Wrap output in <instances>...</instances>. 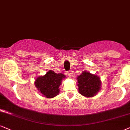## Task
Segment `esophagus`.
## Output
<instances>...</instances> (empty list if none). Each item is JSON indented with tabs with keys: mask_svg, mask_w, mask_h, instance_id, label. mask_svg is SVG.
I'll use <instances>...</instances> for the list:
<instances>
[{
	"mask_svg": "<svg viewBox=\"0 0 130 130\" xmlns=\"http://www.w3.org/2000/svg\"><path fill=\"white\" fill-rule=\"evenodd\" d=\"M67 75H68V76L69 78H71L72 75H71V73H70V72H68V73H67Z\"/></svg>",
	"mask_w": 130,
	"mask_h": 130,
	"instance_id": "1",
	"label": "esophagus"
}]
</instances>
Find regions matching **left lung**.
Listing matches in <instances>:
<instances>
[{"instance_id": "8db88e82", "label": "left lung", "mask_w": 130, "mask_h": 130, "mask_svg": "<svg viewBox=\"0 0 130 130\" xmlns=\"http://www.w3.org/2000/svg\"><path fill=\"white\" fill-rule=\"evenodd\" d=\"M77 80L79 93L85 97L94 96L101 90L100 78L89 72H83L77 77Z\"/></svg>"}]
</instances>
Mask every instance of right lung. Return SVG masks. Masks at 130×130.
<instances>
[{
  "instance_id": "right-lung-1",
  "label": "right lung",
  "mask_w": 130,
  "mask_h": 130,
  "mask_svg": "<svg viewBox=\"0 0 130 130\" xmlns=\"http://www.w3.org/2000/svg\"><path fill=\"white\" fill-rule=\"evenodd\" d=\"M65 78L64 74H57L52 70H49L44 76L37 78L34 83L43 96L47 98H52L60 93L59 87L61 81Z\"/></svg>"
}]
</instances>
